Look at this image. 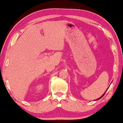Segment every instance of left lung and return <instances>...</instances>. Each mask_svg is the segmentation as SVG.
<instances>
[{
    "label": "left lung",
    "mask_w": 123,
    "mask_h": 123,
    "mask_svg": "<svg viewBox=\"0 0 123 123\" xmlns=\"http://www.w3.org/2000/svg\"><path fill=\"white\" fill-rule=\"evenodd\" d=\"M107 90H108V89H107ZM107 90H106V91H107ZM106 91H105V92H106ZM105 93H104V94H103V95H102V96H101V97H100V98H98V99H97V100H98V99H101V98H102V97H103V96H104V95H105Z\"/></svg>",
    "instance_id": "8db88e82"
}]
</instances>
